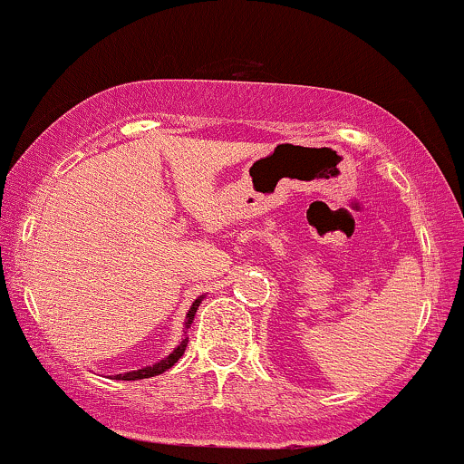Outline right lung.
<instances>
[{
    "label": "right lung",
    "mask_w": 464,
    "mask_h": 464,
    "mask_svg": "<svg viewBox=\"0 0 464 464\" xmlns=\"http://www.w3.org/2000/svg\"><path fill=\"white\" fill-rule=\"evenodd\" d=\"M200 302H202V297H200V299H196V302H193V306L189 308V313H187V328H189V324L193 322V317H196V310H198V306H200ZM187 341H189V339H187V337L182 339V341H180V345H178V348L174 350V353H171L169 356H167V359H162L160 363L151 365V368H142V370H136V372L116 374V379H121V381H139V379H150V376L162 374V372H165V370H169L171 365L178 363V359H180V356L185 354Z\"/></svg>",
    "instance_id": "right-lung-1"
}]
</instances>
